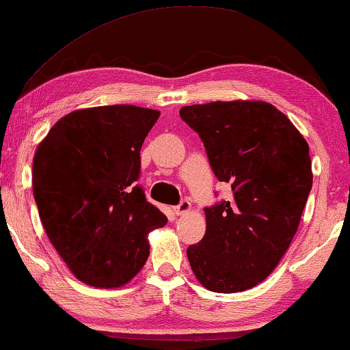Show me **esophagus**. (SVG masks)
<instances>
[{"label":"esophagus","mask_w":350,"mask_h":350,"mask_svg":"<svg viewBox=\"0 0 350 350\" xmlns=\"http://www.w3.org/2000/svg\"><path fill=\"white\" fill-rule=\"evenodd\" d=\"M189 208H191V202H189L188 199H183L178 205H175L174 212H175L176 215H183V213H186V212H189Z\"/></svg>","instance_id":"esophagus-1"}]
</instances>
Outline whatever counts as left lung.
Masks as SVG:
<instances>
[{
  "instance_id": "left-lung-1",
  "label": "left lung",
  "mask_w": 350,
  "mask_h": 350,
  "mask_svg": "<svg viewBox=\"0 0 350 350\" xmlns=\"http://www.w3.org/2000/svg\"><path fill=\"white\" fill-rule=\"evenodd\" d=\"M198 132L229 200L205 207L202 241L186 248L205 288L237 293L260 284L293 241L312 188L309 146L266 102H212L180 109Z\"/></svg>"
}]
</instances>
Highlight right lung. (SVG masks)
I'll return each mask as SVG.
<instances>
[{
  "mask_svg": "<svg viewBox=\"0 0 350 350\" xmlns=\"http://www.w3.org/2000/svg\"><path fill=\"white\" fill-rule=\"evenodd\" d=\"M159 111L133 105L62 118L33 159V196L47 237L84 284L121 286L150 255L167 217L137 185L140 150Z\"/></svg>",
  "mask_w": 350,
  "mask_h": 350,
  "instance_id": "obj_1",
  "label": "right lung"
}]
</instances>
